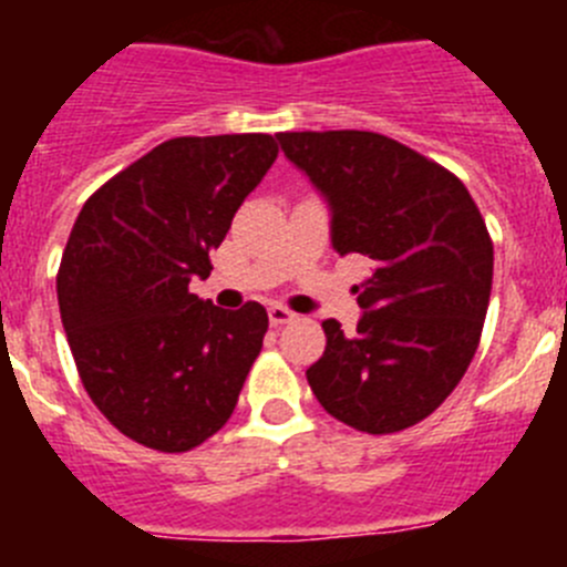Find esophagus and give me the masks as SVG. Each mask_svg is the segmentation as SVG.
Listing matches in <instances>:
<instances>
[{"label": "esophagus", "mask_w": 567, "mask_h": 567, "mask_svg": "<svg viewBox=\"0 0 567 567\" xmlns=\"http://www.w3.org/2000/svg\"><path fill=\"white\" fill-rule=\"evenodd\" d=\"M289 320H295L292 309L280 307V303H272V307H269V323H272V327H284Z\"/></svg>", "instance_id": "1"}]
</instances>
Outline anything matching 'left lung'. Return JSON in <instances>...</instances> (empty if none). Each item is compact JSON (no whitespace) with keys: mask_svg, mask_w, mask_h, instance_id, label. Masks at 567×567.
Returning <instances> with one entry per match:
<instances>
[{"mask_svg":"<svg viewBox=\"0 0 567 567\" xmlns=\"http://www.w3.org/2000/svg\"><path fill=\"white\" fill-rule=\"evenodd\" d=\"M289 162L332 207V247L372 258L346 334L323 320L327 349L307 369L318 403L365 434L420 423L457 389L477 352L494 244L457 175L369 130L278 133Z\"/></svg>","mask_w":567,"mask_h":567,"instance_id":"8db88e82","label":"left lung"}]
</instances>
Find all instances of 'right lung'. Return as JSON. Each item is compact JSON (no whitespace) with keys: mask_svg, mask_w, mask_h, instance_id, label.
<instances>
[{"mask_svg":"<svg viewBox=\"0 0 567 567\" xmlns=\"http://www.w3.org/2000/svg\"><path fill=\"white\" fill-rule=\"evenodd\" d=\"M275 158L267 133L182 135L84 202L59 264V312L84 392L124 437L182 454L235 412L267 309H218L189 280L207 278L209 249Z\"/></svg>","mask_w":567,"mask_h":567,"instance_id":"obj_1","label":"right lung"}]
</instances>
